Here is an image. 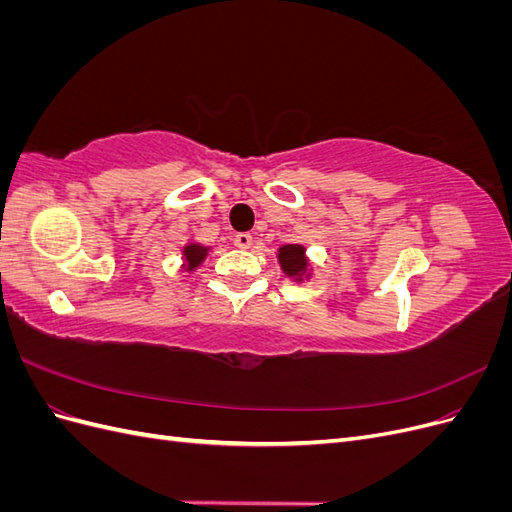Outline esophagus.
Segmentation results:
<instances>
[{
    "label": "esophagus",
    "instance_id": "esophagus-1",
    "mask_svg": "<svg viewBox=\"0 0 512 512\" xmlns=\"http://www.w3.org/2000/svg\"><path fill=\"white\" fill-rule=\"evenodd\" d=\"M232 243H235V247H239V250H247V247L252 245V235L250 232H237Z\"/></svg>",
    "mask_w": 512,
    "mask_h": 512
}]
</instances>
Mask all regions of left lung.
I'll return each mask as SVG.
<instances>
[{
	"instance_id": "obj_1",
	"label": "left lung",
	"mask_w": 512,
	"mask_h": 512,
	"mask_svg": "<svg viewBox=\"0 0 512 512\" xmlns=\"http://www.w3.org/2000/svg\"><path fill=\"white\" fill-rule=\"evenodd\" d=\"M280 262L282 269L288 275H299L305 269V258H303V247L301 245H286L280 250Z\"/></svg>"
}]
</instances>
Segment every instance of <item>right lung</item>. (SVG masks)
I'll return each mask as SVG.
<instances>
[{"label":"right lung","mask_w":512,"mask_h":512,"mask_svg":"<svg viewBox=\"0 0 512 512\" xmlns=\"http://www.w3.org/2000/svg\"><path fill=\"white\" fill-rule=\"evenodd\" d=\"M183 254H185V260H188V267L194 269V267L200 265V260L205 258L207 250H205V247H200V245H194V243H192V245L185 247Z\"/></svg>","instance_id":"add662e5"}]
</instances>
